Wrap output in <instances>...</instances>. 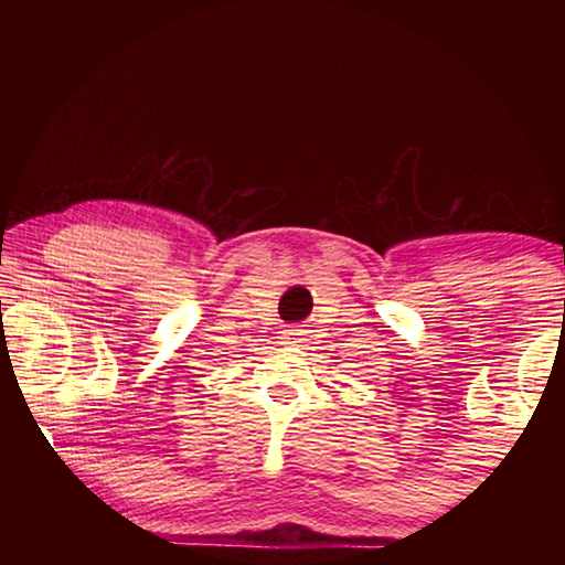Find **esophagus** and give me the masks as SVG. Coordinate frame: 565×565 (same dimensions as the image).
Here are the masks:
<instances>
[{"label":"esophagus","mask_w":565,"mask_h":565,"mask_svg":"<svg viewBox=\"0 0 565 565\" xmlns=\"http://www.w3.org/2000/svg\"><path fill=\"white\" fill-rule=\"evenodd\" d=\"M289 339H291V343H296V347H306V343H309V331L301 327H294V329H289Z\"/></svg>","instance_id":"obj_1"}]
</instances>
